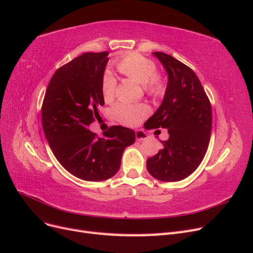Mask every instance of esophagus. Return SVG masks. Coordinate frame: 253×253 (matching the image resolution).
Here are the masks:
<instances>
[{
  "instance_id": "obj_1",
  "label": "esophagus",
  "mask_w": 253,
  "mask_h": 253,
  "mask_svg": "<svg viewBox=\"0 0 253 253\" xmlns=\"http://www.w3.org/2000/svg\"><path fill=\"white\" fill-rule=\"evenodd\" d=\"M135 136H136L137 141H142V140H145L148 138L147 133L142 131V129H137V131L135 132Z\"/></svg>"
}]
</instances>
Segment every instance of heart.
I'll list each match as a JSON object with an SVG mask.
<instances>
[{"mask_svg": "<svg viewBox=\"0 0 253 253\" xmlns=\"http://www.w3.org/2000/svg\"><path fill=\"white\" fill-rule=\"evenodd\" d=\"M116 68L127 78L143 84V88L148 95L162 97L165 94L167 88L166 80L162 75L156 73V65L153 60L139 53H129L117 60ZM115 89H116V80L110 73H105L101 83V93L106 102L113 100ZM149 114L150 108L144 103L131 104L120 102L113 109L115 120L127 126L139 125Z\"/></svg>", "mask_w": 253, "mask_h": 253, "instance_id": "1", "label": "heart"}]
</instances>
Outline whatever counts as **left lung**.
I'll return each instance as SVG.
<instances>
[{
	"mask_svg": "<svg viewBox=\"0 0 253 253\" xmlns=\"http://www.w3.org/2000/svg\"><path fill=\"white\" fill-rule=\"evenodd\" d=\"M168 74L164 100L144 127L167 128L169 138L147 160L149 173L162 181H178L192 174L208 149L212 128L209 98L196 74L177 59L155 51Z\"/></svg>",
	"mask_w": 253,
	"mask_h": 253,
	"instance_id": "obj_1",
	"label": "left lung"
}]
</instances>
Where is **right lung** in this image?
I'll return each mask as SVG.
<instances>
[{"label":"right lung","instance_id":"obj_1","mask_svg":"<svg viewBox=\"0 0 253 253\" xmlns=\"http://www.w3.org/2000/svg\"><path fill=\"white\" fill-rule=\"evenodd\" d=\"M109 52H85L56 71L42 104V126L58 162L76 177L109 179L121 165L125 149L135 142V132L113 126L102 138L88 129L104 104L101 83Z\"/></svg>","mask_w":253,"mask_h":253}]
</instances>
